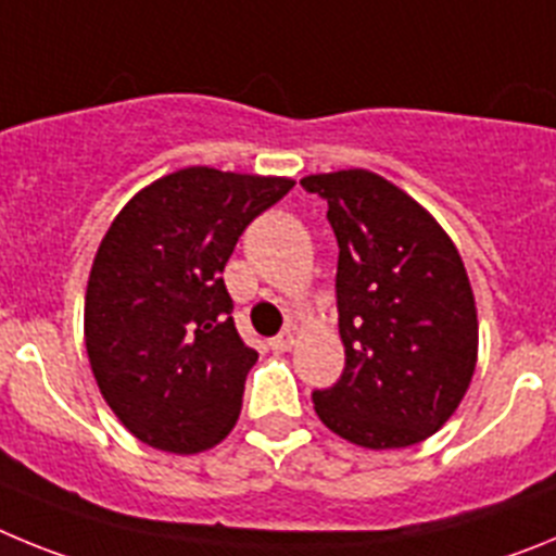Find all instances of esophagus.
<instances>
[{"label":"esophagus","instance_id":"obj_1","mask_svg":"<svg viewBox=\"0 0 556 556\" xmlns=\"http://www.w3.org/2000/svg\"><path fill=\"white\" fill-rule=\"evenodd\" d=\"M294 342H298V339H294L292 331H281L275 339H269V348H273L275 353H287V351H292Z\"/></svg>","mask_w":556,"mask_h":556}]
</instances>
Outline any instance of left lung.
I'll list each match as a JSON object with an SVG mask.
<instances>
[{
    "label": "left lung",
    "instance_id": "obj_1",
    "mask_svg": "<svg viewBox=\"0 0 556 556\" xmlns=\"http://www.w3.org/2000/svg\"><path fill=\"white\" fill-rule=\"evenodd\" d=\"M301 186L328 203L337 233L339 337L345 370L314 392L342 440L387 451L448 424L479 358L468 269L443 225L370 169L317 172Z\"/></svg>",
    "mask_w": 556,
    "mask_h": 556
}]
</instances>
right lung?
I'll return each instance as SVG.
<instances>
[{
    "instance_id": "right-lung-1",
    "label": "right lung",
    "mask_w": 556,
    "mask_h": 556,
    "mask_svg": "<svg viewBox=\"0 0 556 556\" xmlns=\"http://www.w3.org/2000/svg\"><path fill=\"white\" fill-rule=\"evenodd\" d=\"M292 186L186 166L136 191L102 236L83 314L88 365L150 448L200 454L239 420L258 353L236 333L223 273L242 230Z\"/></svg>"
}]
</instances>
